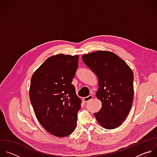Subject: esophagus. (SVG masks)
Masks as SVG:
<instances>
[{"mask_svg":"<svg viewBox=\"0 0 157 157\" xmlns=\"http://www.w3.org/2000/svg\"><path fill=\"white\" fill-rule=\"evenodd\" d=\"M93 98V96L92 95H89L87 97L84 98H83V100H84V102H88V101H91Z\"/></svg>","mask_w":157,"mask_h":157,"instance_id":"obj_1","label":"esophagus"}]
</instances>
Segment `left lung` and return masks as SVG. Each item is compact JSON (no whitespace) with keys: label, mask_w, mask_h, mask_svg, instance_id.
<instances>
[{"label":"left lung","mask_w":157,"mask_h":157,"mask_svg":"<svg viewBox=\"0 0 157 157\" xmlns=\"http://www.w3.org/2000/svg\"><path fill=\"white\" fill-rule=\"evenodd\" d=\"M84 63L99 79L96 97L102 107L94 115L104 128L113 129L127 117L133 98V74L127 64L115 53L98 51L84 55Z\"/></svg>","instance_id":"obj_1"}]
</instances>
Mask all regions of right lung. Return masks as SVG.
I'll return each instance as SVG.
<instances>
[{
  "instance_id": "1",
  "label": "right lung",
  "mask_w": 157,
  "mask_h": 157,
  "mask_svg": "<svg viewBox=\"0 0 157 157\" xmlns=\"http://www.w3.org/2000/svg\"><path fill=\"white\" fill-rule=\"evenodd\" d=\"M78 58V55L52 56L31 78L29 95L35 116L44 129L58 137L70 136L76 127L81 100L71 82Z\"/></svg>"
}]
</instances>
